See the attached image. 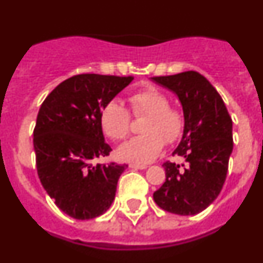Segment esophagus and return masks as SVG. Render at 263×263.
<instances>
[{
    "mask_svg": "<svg viewBox=\"0 0 263 263\" xmlns=\"http://www.w3.org/2000/svg\"><path fill=\"white\" fill-rule=\"evenodd\" d=\"M129 167L132 168H138V170H143V168H147V165H139V163H130Z\"/></svg>",
    "mask_w": 263,
    "mask_h": 263,
    "instance_id": "34e87169",
    "label": "esophagus"
}]
</instances>
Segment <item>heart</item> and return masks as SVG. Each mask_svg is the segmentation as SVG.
<instances>
[{"instance_id": "obj_1", "label": "heart", "mask_w": 263, "mask_h": 263, "mask_svg": "<svg viewBox=\"0 0 263 263\" xmlns=\"http://www.w3.org/2000/svg\"><path fill=\"white\" fill-rule=\"evenodd\" d=\"M130 112L135 118L147 115L142 124L144 134L135 137L119 148V156L129 162H151L158 156L165 142H178L185 128L181 110L170 106L167 96L155 87L135 89L128 97ZM102 132L112 140H123L132 129V116L128 108L118 100L106 103L100 114Z\"/></svg>"}]
</instances>
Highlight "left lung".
I'll use <instances>...</instances> for the list:
<instances>
[{
  "mask_svg": "<svg viewBox=\"0 0 263 263\" xmlns=\"http://www.w3.org/2000/svg\"><path fill=\"white\" fill-rule=\"evenodd\" d=\"M152 79L180 100L185 128L173 155L188 162L183 170L170 161L163 162L166 180L153 199L171 214H199L217 198L225 183L233 152V121L221 96L199 72L191 70Z\"/></svg>",
  "mask_w": 263,
  "mask_h": 263,
  "instance_id": "obj_1",
  "label": "left lung"
}]
</instances>
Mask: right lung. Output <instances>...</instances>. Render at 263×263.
Segmentation results:
<instances>
[{"mask_svg": "<svg viewBox=\"0 0 263 263\" xmlns=\"http://www.w3.org/2000/svg\"><path fill=\"white\" fill-rule=\"evenodd\" d=\"M133 77L79 74L60 83L43 101L33 143L43 188L61 211L77 220L105 214L128 165L96 163L110 155L100 124L103 106Z\"/></svg>", "mask_w": 263, "mask_h": 263, "instance_id": "1", "label": "right lung"}]
</instances>
